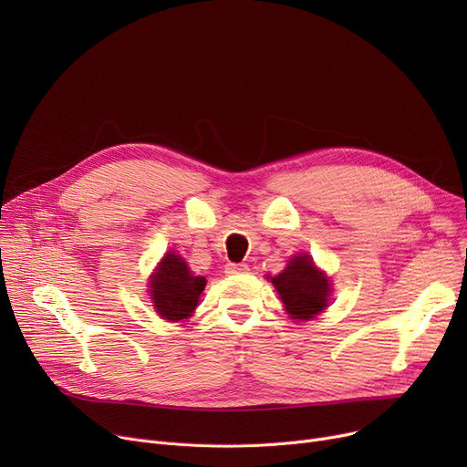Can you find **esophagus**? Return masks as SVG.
Instances as JSON below:
<instances>
[{
	"mask_svg": "<svg viewBox=\"0 0 467 467\" xmlns=\"http://www.w3.org/2000/svg\"><path fill=\"white\" fill-rule=\"evenodd\" d=\"M225 273H227V275H244V273H248V265H242V263H227V265H225Z\"/></svg>",
	"mask_w": 467,
	"mask_h": 467,
	"instance_id": "34e87169",
	"label": "esophagus"
}]
</instances>
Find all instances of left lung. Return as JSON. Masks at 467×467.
<instances>
[{"mask_svg": "<svg viewBox=\"0 0 467 467\" xmlns=\"http://www.w3.org/2000/svg\"><path fill=\"white\" fill-rule=\"evenodd\" d=\"M271 282L280 293L285 310L296 320H310L327 306L329 280L317 271L306 254L293 257Z\"/></svg>", "mask_w": 467, "mask_h": 467, "instance_id": "left-lung-1", "label": "left lung"}]
</instances>
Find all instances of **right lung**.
I'll return each mask as SVG.
<instances>
[{"label": "right lung", "mask_w": 467, "mask_h": 467, "mask_svg": "<svg viewBox=\"0 0 467 467\" xmlns=\"http://www.w3.org/2000/svg\"><path fill=\"white\" fill-rule=\"evenodd\" d=\"M204 285V276H194L183 257L170 252L164 255L150 282L153 306L164 320H185L199 305Z\"/></svg>", "instance_id": "right-lung-1"}]
</instances>
